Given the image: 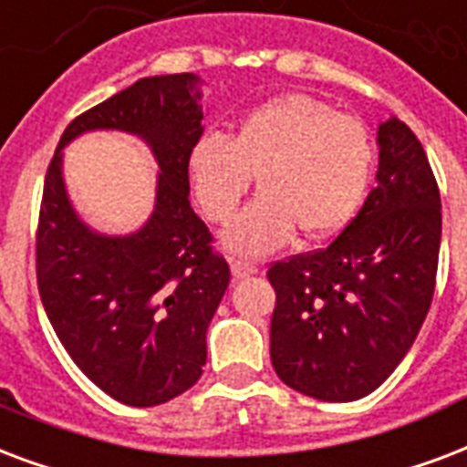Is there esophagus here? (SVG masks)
Listing matches in <instances>:
<instances>
[{
	"instance_id": "34e87169",
	"label": "esophagus",
	"mask_w": 467,
	"mask_h": 467,
	"mask_svg": "<svg viewBox=\"0 0 467 467\" xmlns=\"http://www.w3.org/2000/svg\"><path fill=\"white\" fill-rule=\"evenodd\" d=\"M230 269H233V279H247V276H254L257 274V266L249 265V262H240V259H234L230 262Z\"/></svg>"
}]
</instances>
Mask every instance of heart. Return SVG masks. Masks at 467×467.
<instances>
[{"mask_svg": "<svg viewBox=\"0 0 467 467\" xmlns=\"http://www.w3.org/2000/svg\"><path fill=\"white\" fill-rule=\"evenodd\" d=\"M188 181L205 218L227 223L257 176L262 191L223 233V247L265 257L294 237L340 233L375 169L368 127L311 95H281L237 119L233 137L205 131L188 151Z\"/></svg>", "mask_w": 467, "mask_h": 467, "instance_id": "heart-1", "label": "heart"}]
</instances>
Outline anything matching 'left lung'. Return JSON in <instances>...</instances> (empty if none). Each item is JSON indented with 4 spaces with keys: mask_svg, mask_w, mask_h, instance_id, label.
Instances as JSON below:
<instances>
[{
    "mask_svg": "<svg viewBox=\"0 0 467 467\" xmlns=\"http://www.w3.org/2000/svg\"><path fill=\"white\" fill-rule=\"evenodd\" d=\"M377 147V186L343 233L266 274L274 369L320 401L375 391L411 350L436 286L441 195L426 151L394 115Z\"/></svg>",
    "mask_w": 467,
    "mask_h": 467,
    "instance_id": "obj_1",
    "label": "left lung"
}]
</instances>
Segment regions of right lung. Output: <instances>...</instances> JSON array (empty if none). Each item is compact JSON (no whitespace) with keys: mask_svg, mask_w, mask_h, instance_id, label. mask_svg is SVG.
Instances as JSON below:
<instances>
[{"mask_svg":"<svg viewBox=\"0 0 467 467\" xmlns=\"http://www.w3.org/2000/svg\"><path fill=\"white\" fill-rule=\"evenodd\" d=\"M201 85L195 73L139 78L67 124L46 173L36 237L46 316L88 379L130 407L171 401L201 379L208 326L230 284L188 201V151L205 117ZM102 129L141 138L160 166L155 210L134 234L92 231L67 195L62 149Z\"/></svg>","mask_w":467,"mask_h":467,"instance_id":"1","label":"right lung"}]
</instances>
